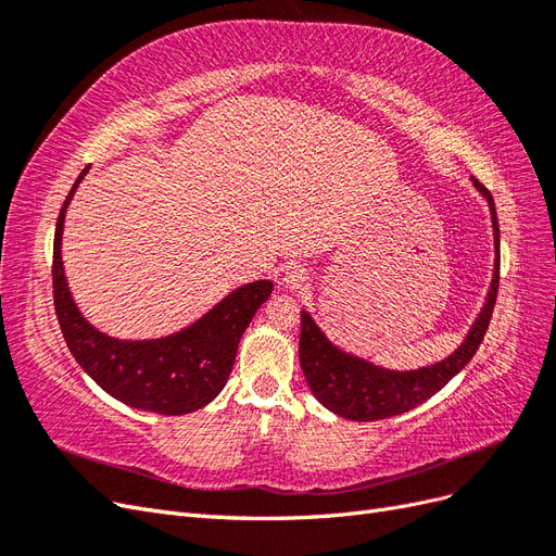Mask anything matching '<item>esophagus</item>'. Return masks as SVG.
<instances>
[{"instance_id": "obj_1", "label": "esophagus", "mask_w": 556, "mask_h": 556, "mask_svg": "<svg viewBox=\"0 0 556 556\" xmlns=\"http://www.w3.org/2000/svg\"><path fill=\"white\" fill-rule=\"evenodd\" d=\"M308 268L306 266H290L288 268V274H285V285H288L290 290H301V288H306L308 285Z\"/></svg>"}]
</instances>
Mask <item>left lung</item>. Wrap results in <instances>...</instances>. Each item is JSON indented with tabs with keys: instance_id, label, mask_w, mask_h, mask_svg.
<instances>
[{
	"instance_id": "obj_1",
	"label": "left lung",
	"mask_w": 556,
	"mask_h": 556,
	"mask_svg": "<svg viewBox=\"0 0 556 556\" xmlns=\"http://www.w3.org/2000/svg\"><path fill=\"white\" fill-rule=\"evenodd\" d=\"M476 188L490 201L494 241H496V266L486 304L480 311L476 325L470 327L466 341L452 352V355L433 366L417 368V371H387L348 352L333 348L327 336L317 329L306 311H301V336H299V357L304 368L306 382L315 399L331 413L355 419V422H374V419L394 417L408 413L419 403L431 399L435 392L457 376L462 368L473 359L480 348L486 327L494 313L498 294V217L494 208V197L476 180Z\"/></svg>"
}]
</instances>
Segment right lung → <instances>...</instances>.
Here are the masks:
<instances>
[{"instance_id": "obj_1", "label": "right lung", "mask_w": 556, "mask_h": 556, "mask_svg": "<svg viewBox=\"0 0 556 556\" xmlns=\"http://www.w3.org/2000/svg\"><path fill=\"white\" fill-rule=\"evenodd\" d=\"M86 172L83 169L80 178ZM78 180L64 199L53 241V301L66 348L104 392L131 408L160 415H185L204 408L225 387L241 336L252 315L271 296L274 282L243 285L192 327L166 339H111L78 313L62 271V225Z\"/></svg>"}]
</instances>
